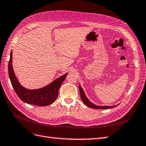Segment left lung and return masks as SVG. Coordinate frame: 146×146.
<instances>
[{
  "instance_id": "1",
  "label": "left lung",
  "mask_w": 146,
  "mask_h": 146,
  "mask_svg": "<svg viewBox=\"0 0 146 146\" xmlns=\"http://www.w3.org/2000/svg\"><path fill=\"white\" fill-rule=\"evenodd\" d=\"M79 88H80V96L81 98L82 99V100L84 103L85 105L88 106L89 108H93V109H103V110H105V109H110V108H114L115 106H118V105H115V106H97L96 105H95V104L92 103L91 102H90L88 98H87L86 95L84 93V90L82 89V87H81V85L79 84Z\"/></svg>"
}]
</instances>
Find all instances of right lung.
<instances>
[{
    "mask_svg": "<svg viewBox=\"0 0 146 146\" xmlns=\"http://www.w3.org/2000/svg\"><path fill=\"white\" fill-rule=\"evenodd\" d=\"M8 74L15 92L22 101L30 105L45 106L55 102L58 95V91L67 76L68 73L58 78L42 88L34 90L27 89L20 84L14 73L12 65V51H11L10 60L8 62Z\"/></svg>",
    "mask_w": 146,
    "mask_h": 146,
    "instance_id": "add662e5",
    "label": "right lung"
}]
</instances>
